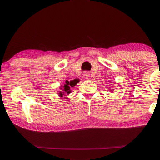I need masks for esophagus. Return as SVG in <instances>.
Listing matches in <instances>:
<instances>
[{"instance_id":"1","label":"esophagus","mask_w":160,"mask_h":160,"mask_svg":"<svg viewBox=\"0 0 160 160\" xmlns=\"http://www.w3.org/2000/svg\"><path fill=\"white\" fill-rule=\"evenodd\" d=\"M82 76H83V78H85V79H88V78H89V76H90V73L88 72H83Z\"/></svg>"}]
</instances>
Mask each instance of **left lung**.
<instances>
[{
	"instance_id": "obj_1",
	"label": "left lung",
	"mask_w": 160,
	"mask_h": 160,
	"mask_svg": "<svg viewBox=\"0 0 160 160\" xmlns=\"http://www.w3.org/2000/svg\"><path fill=\"white\" fill-rule=\"evenodd\" d=\"M111 91H113V90H111Z\"/></svg>"
}]
</instances>
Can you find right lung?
Returning a JSON list of instances; mask_svg holds the SVG:
<instances>
[{"label": "right lung", "mask_w": 160, "mask_h": 160, "mask_svg": "<svg viewBox=\"0 0 160 160\" xmlns=\"http://www.w3.org/2000/svg\"><path fill=\"white\" fill-rule=\"evenodd\" d=\"M79 81L80 80L78 79H74V80H71V81L66 80L65 83L60 87V91H58V95H59V97L62 98L64 96L66 99V96H67V95H68L71 93V88L73 86H75Z\"/></svg>", "instance_id": "1"}]
</instances>
